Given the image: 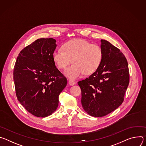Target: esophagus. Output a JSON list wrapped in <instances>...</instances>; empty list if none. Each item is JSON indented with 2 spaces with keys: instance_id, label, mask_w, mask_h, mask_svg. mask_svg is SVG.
<instances>
[{
  "instance_id": "esophagus-1",
  "label": "esophagus",
  "mask_w": 146,
  "mask_h": 146,
  "mask_svg": "<svg viewBox=\"0 0 146 146\" xmlns=\"http://www.w3.org/2000/svg\"><path fill=\"white\" fill-rule=\"evenodd\" d=\"M68 83H69V85H70V86H73V85H74L75 84V82L74 81V80H70Z\"/></svg>"
}]
</instances>
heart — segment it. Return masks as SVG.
<instances>
[{
	"instance_id": "1",
	"label": "heart",
	"mask_w": 146,
	"mask_h": 146,
	"mask_svg": "<svg viewBox=\"0 0 146 146\" xmlns=\"http://www.w3.org/2000/svg\"><path fill=\"white\" fill-rule=\"evenodd\" d=\"M52 57L60 69L66 68L72 61L73 64L66 70L65 74L75 79L84 74L89 75L95 72L102 61L103 53L99 45L78 39L65 43L62 50L56 49Z\"/></svg>"
}]
</instances>
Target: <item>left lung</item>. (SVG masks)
Instances as JSON below:
<instances>
[{"instance_id":"1","label":"left lung","mask_w":146,"mask_h":146,"mask_svg":"<svg viewBox=\"0 0 146 146\" xmlns=\"http://www.w3.org/2000/svg\"><path fill=\"white\" fill-rule=\"evenodd\" d=\"M103 57L99 67L78 82L84 110L91 116L104 117L123 102L129 83L127 61L119 48L101 39Z\"/></svg>"}]
</instances>
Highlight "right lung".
Returning <instances> with one entry per match:
<instances>
[{"label":"right lung","instance_id":"1","mask_svg":"<svg viewBox=\"0 0 146 146\" xmlns=\"http://www.w3.org/2000/svg\"><path fill=\"white\" fill-rule=\"evenodd\" d=\"M56 42L52 38L36 40L20 52L14 67L17 99L37 117H48L56 110L59 94L67 84L53 60Z\"/></svg>","mask_w":146,"mask_h":146}]
</instances>
